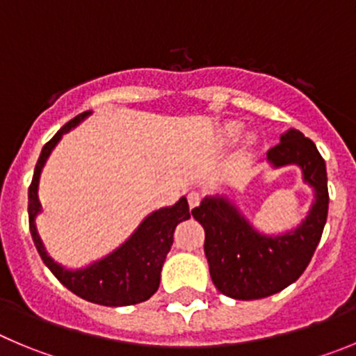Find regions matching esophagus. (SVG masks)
<instances>
[{"label": "esophagus", "instance_id": "obj_1", "mask_svg": "<svg viewBox=\"0 0 356 356\" xmlns=\"http://www.w3.org/2000/svg\"><path fill=\"white\" fill-rule=\"evenodd\" d=\"M200 200H202V197H200V193H197V191H191V193L188 195V204L191 209L198 207V205H200Z\"/></svg>", "mask_w": 356, "mask_h": 356}]
</instances>
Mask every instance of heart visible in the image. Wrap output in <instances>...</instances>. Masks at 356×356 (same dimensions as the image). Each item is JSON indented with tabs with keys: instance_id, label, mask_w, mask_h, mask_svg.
<instances>
[{
	"instance_id": "heart-1",
	"label": "heart",
	"mask_w": 356,
	"mask_h": 356,
	"mask_svg": "<svg viewBox=\"0 0 356 356\" xmlns=\"http://www.w3.org/2000/svg\"><path fill=\"white\" fill-rule=\"evenodd\" d=\"M242 128H244V126H242V122L238 121L225 122L223 128H221V137H223L227 142H232L234 138H237L238 135H241ZM253 142H254V135H248V137H245V144L248 145H251Z\"/></svg>"
}]
</instances>
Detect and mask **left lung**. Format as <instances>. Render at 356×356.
Wrapping results in <instances>:
<instances>
[{
	"label": "left lung",
	"instance_id": "1",
	"mask_svg": "<svg viewBox=\"0 0 356 356\" xmlns=\"http://www.w3.org/2000/svg\"><path fill=\"white\" fill-rule=\"evenodd\" d=\"M272 168L297 165L302 179L314 191V202L298 227L281 235L260 234L227 197H205L193 209L204 227V251L214 286L235 300L270 297L295 283L318 248L328 214L325 159L313 140L298 129H288L268 149Z\"/></svg>",
	"mask_w": 356,
	"mask_h": 356
}]
</instances>
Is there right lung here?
Wrapping results in <instances>:
<instances>
[{
    "mask_svg": "<svg viewBox=\"0 0 356 356\" xmlns=\"http://www.w3.org/2000/svg\"><path fill=\"white\" fill-rule=\"evenodd\" d=\"M88 115H91V111L82 112L77 118H73L43 145L42 154L36 161L31 186H29V230H31L33 242L38 249L43 264L51 268L59 283L68 288L72 293L92 304L108 305V307L140 304L158 291L163 264L174 242L175 227L191 216L186 197H182L172 207H163L151 212L138 225L137 230L133 232L131 237L122 242L111 254L77 270L56 264L45 251V245L36 230L35 219L42 212V204L38 200V184L45 161L63 135L84 121Z\"/></svg>",
    "mask_w": 356,
    "mask_h": 356,
    "instance_id": "obj_1",
    "label": "right lung"
}]
</instances>
